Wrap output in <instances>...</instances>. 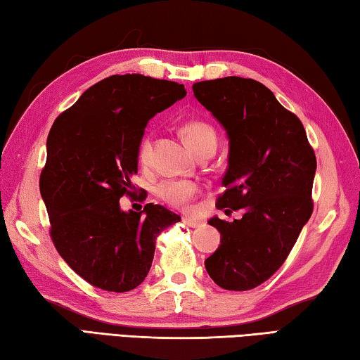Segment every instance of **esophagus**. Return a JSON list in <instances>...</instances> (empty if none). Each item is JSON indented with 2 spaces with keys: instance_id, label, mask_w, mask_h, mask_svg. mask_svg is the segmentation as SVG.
<instances>
[{
  "instance_id": "esophagus-1",
  "label": "esophagus",
  "mask_w": 360,
  "mask_h": 360,
  "mask_svg": "<svg viewBox=\"0 0 360 360\" xmlns=\"http://www.w3.org/2000/svg\"><path fill=\"white\" fill-rule=\"evenodd\" d=\"M183 224L188 227H193V229H198L202 226V222L199 219H194V218H189V216H183Z\"/></svg>"
}]
</instances>
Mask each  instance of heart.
<instances>
[{
  "label": "heart",
  "mask_w": 360,
  "mask_h": 360,
  "mask_svg": "<svg viewBox=\"0 0 360 360\" xmlns=\"http://www.w3.org/2000/svg\"><path fill=\"white\" fill-rule=\"evenodd\" d=\"M181 134L185 136L189 147L198 155L205 148H216L218 136L214 128L203 120H188L181 127ZM138 158L141 165H147L152 158V138L150 134L142 138ZM157 194L161 200L172 207H186L188 202L198 194V185L189 180H165L157 186Z\"/></svg>",
  "instance_id": "obj_1"
}]
</instances>
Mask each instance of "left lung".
Instances as JSON below:
<instances>
[{
	"instance_id": "left-lung-1",
	"label": "left lung",
	"mask_w": 360,
	"mask_h": 360,
	"mask_svg": "<svg viewBox=\"0 0 360 360\" xmlns=\"http://www.w3.org/2000/svg\"><path fill=\"white\" fill-rule=\"evenodd\" d=\"M193 91L229 136L226 191L216 207L243 212L233 222L208 221L221 246L205 260L207 273L224 290H252L282 266L314 212L315 152L296 114L259 81L226 77Z\"/></svg>"
}]
</instances>
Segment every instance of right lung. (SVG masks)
I'll use <instances>...</instances> for the list:
<instances>
[{"label":"right lung","instance_id":"add662e5","mask_svg":"<svg viewBox=\"0 0 360 360\" xmlns=\"http://www.w3.org/2000/svg\"><path fill=\"white\" fill-rule=\"evenodd\" d=\"M185 96L175 81L112 75L54 120L40 194L54 248L92 287L114 293L136 288L152 266L157 236L180 221L153 203L125 213L119 199L134 194L131 177L148 120Z\"/></svg>","mask_w":360,"mask_h":360}]
</instances>
